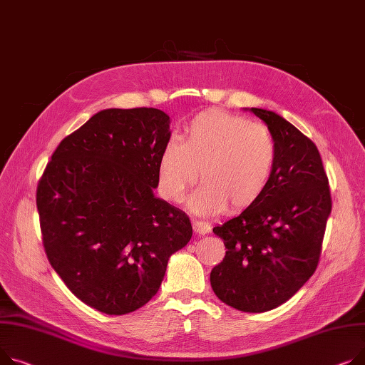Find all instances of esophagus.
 Here are the masks:
<instances>
[{"label":"esophagus","instance_id":"obj_1","mask_svg":"<svg viewBox=\"0 0 365 365\" xmlns=\"http://www.w3.org/2000/svg\"><path fill=\"white\" fill-rule=\"evenodd\" d=\"M192 227H193V232H195V233L200 235V236L207 235V233L211 230L210 223L202 222V220H193V222H192Z\"/></svg>","mask_w":365,"mask_h":365}]
</instances>
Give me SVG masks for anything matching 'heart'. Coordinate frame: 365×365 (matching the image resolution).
I'll use <instances>...</instances> for the list:
<instances>
[{"instance_id":"b5f03b06","label":"heart","mask_w":365,"mask_h":365,"mask_svg":"<svg viewBox=\"0 0 365 365\" xmlns=\"http://www.w3.org/2000/svg\"><path fill=\"white\" fill-rule=\"evenodd\" d=\"M276 160V142L265 126L223 110H207L187 121L180 142L163 148L158 189L167 201L180 202L200 168L202 185L189 201L193 211L210 215L227 205L245 210L269 189Z\"/></svg>"}]
</instances>
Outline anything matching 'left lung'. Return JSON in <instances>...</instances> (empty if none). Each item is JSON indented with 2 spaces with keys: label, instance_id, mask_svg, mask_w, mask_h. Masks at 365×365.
<instances>
[{
  "label": "left lung",
  "instance_id": "obj_1",
  "mask_svg": "<svg viewBox=\"0 0 365 365\" xmlns=\"http://www.w3.org/2000/svg\"><path fill=\"white\" fill-rule=\"evenodd\" d=\"M251 111L274 138V173L255 205L212 229L227 251L210 282L222 302L264 312L292 298L317 269L331 197L315 143L282 115Z\"/></svg>",
  "mask_w": 365,
  "mask_h": 365
}]
</instances>
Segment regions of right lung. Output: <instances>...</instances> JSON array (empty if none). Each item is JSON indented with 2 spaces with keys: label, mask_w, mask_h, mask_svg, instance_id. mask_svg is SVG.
Wrapping results in <instances>:
<instances>
[{
  "label": "right lung",
  "mask_w": 365,
  "mask_h": 365,
  "mask_svg": "<svg viewBox=\"0 0 365 365\" xmlns=\"http://www.w3.org/2000/svg\"><path fill=\"white\" fill-rule=\"evenodd\" d=\"M170 135L161 110H103L60 142L39 179L46 258L73 295L104 314L147 304L192 237L189 217L153 192Z\"/></svg>",
  "instance_id": "obj_1"
}]
</instances>
